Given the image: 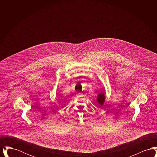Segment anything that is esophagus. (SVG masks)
<instances>
[{"label":"esophagus","mask_w":157,"mask_h":157,"mask_svg":"<svg viewBox=\"0 0 157 157\" xmlns=\"http://www.w3.org/2000/svg\"><path fill=\"white\" fill-rule=\"evenodd\" d=\"M76 96L80 97H82V94L81 93H78V94H76Z\"/></svg>","instance_id":"esophagus-1"}]
</instances>
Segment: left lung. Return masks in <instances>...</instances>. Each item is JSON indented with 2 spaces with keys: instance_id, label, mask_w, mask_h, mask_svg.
<instances>
[{
  "instance_id": "left-lung-1",
  "label": "left lung",
  "mask_w": 157,
  "mask_h": 157,
  "mask_svg": "<svg viewBox=\"0 0 157 157\" xmlns=\"http://www.w3.org/2000/svg\"><path fill=\"white\" fill-rule=\"evenodd\" d=\"M104 91L102 92H100L98 95L97 98V102L101 105V106H102L104 104L105 101V99H106V93H105V91L104 88L103 89Z\"/></svg>"
}]
</instances>
